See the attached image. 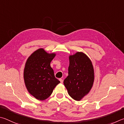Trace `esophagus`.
I'll return each mask as SVG.
<instances>
[{
	"instance_id": "esophagus-1",
	"label": "esophagus",
	"mask_w": 124,
	"mask_h": 124,
	"mask_svg": "<svg viewBox=\"0 0 124 124\" xmlns=\"http://www.w3.org/2000/svg\"><path fill=\"white\" fill-rule=\"evenodd\" d=\"M59 81H60V83H63V80H62V79L60 78V79H59Z\"/></svg>"
}]
</instances>
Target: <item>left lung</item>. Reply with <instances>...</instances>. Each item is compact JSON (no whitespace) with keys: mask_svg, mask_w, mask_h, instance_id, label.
I'll use <instances>...</instances> for the list:
<instances>
[{"mask_svg":"<svg viewBox=\"0 0 124 124\" xmlns=\"http://www.w3.org/2000/svg\"><path fill=\"white\" fill-rule=\"evenodd\" d=\"M68 76L64 81L70 96L80 101L92 89L94 81V71L88 56L78 52L69 56Z\"/></svg>","mask_w":124,"mask_h":124,"instance_id":"obj_1","label":"left lung"}]
</instances>
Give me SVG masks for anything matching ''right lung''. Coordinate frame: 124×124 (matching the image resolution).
I'll return each mask as SVG.
<instances>
[{"label": "right lung", "mask_w": 124, "mask_h": 124, "mask_svg": "<svg viewBox=\"0 0 124 124\" xmlns=\"http://www.w3.org/2000/svg\"><path fill=\"white\" fill-rule=\"evenodd\" d=\"M55 53L39 48L28 58L24 69V80L29 93L36 99L45 100L52 94L60 81L54 76L50 65Z\"/></svg>", "instance_id": "obj_1"}]
</instances>
